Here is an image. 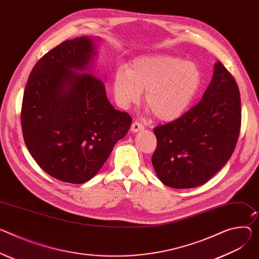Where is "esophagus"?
<instances>
[{"label":"esophagus","mask_w":259,"mask_h":259,"mask_svg":"<svg viewBox=\"0 0 259 259\" xmlns=\"http://www.w3.org/2000/svg\"><path fill=\"white\" fill-rule=\"evenodd\" d=\"M144 128H145V126H144L143 124H140V123L137 122V121H135V122L131 125V131L134 132V133H136V132H138V131H140V130H144Z\"/></svg>","instance_id":"esophagus-1"}]
</instances>
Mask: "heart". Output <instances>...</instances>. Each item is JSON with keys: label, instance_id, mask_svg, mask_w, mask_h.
<instances>
[{"label": "heart", "instance_id": "1", "mask_svg": "<svg viewBox=\"0 0 259 259\" xmlns=\"http://www.w3.org/2000/svg\"><path fill=\"white\" fill-rule=\"evenodd\" d=\"M202 84L199 67L174 56L135 59L127 70H117L113 93L122 107L139 100L146 91L145 103L160 121L179 119L197 97Z\"/></svg>", "mask_w": 259, "mask_h": 259}]
</instances>
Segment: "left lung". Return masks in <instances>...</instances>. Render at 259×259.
<instances>
[{"instance_id":"8db88e82","label":"left lung","mask_w":259,"mask_h":259,"mask_svg":"<svg viewBox=\"0 0 259 259\" xmlns=\"http://www.w3.org/2000/svg\"><path fill=\"white\" fill-rule=\"evenodd\" d=\"M239 87L220 61L199 103L179 119L154 128L152 163L159 180L175 189L195 188L229 160L241 129Z\"/></svg>"}]
</instances>
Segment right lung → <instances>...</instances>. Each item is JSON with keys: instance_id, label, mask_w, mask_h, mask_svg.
I'll use <instances>...</instances> for the list:
<instances>
[{"instance_id": "add662e5", "label": "right lung", "mask_w": 259, "mask_h": 259, "mask_svg": "<svg viewBox=\"0 0 259 259\" xmlns=\"http://www.w3.org/2000/svg\"><path fill=\"white\" fill-rule=\"evenodd\" d=\"M96 40H66L45 54L30 73L21 105L25 144L53 178L82 184L95 177L132 119L114 109L104 83L89 73Z\"/></svg>"}]
</instances>
